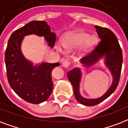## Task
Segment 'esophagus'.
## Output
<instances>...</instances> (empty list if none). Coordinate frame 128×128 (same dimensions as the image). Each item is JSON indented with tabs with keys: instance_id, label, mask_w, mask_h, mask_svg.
<instances>
[{
	"instance_id": "34e87169",
	"label": "esophagus",
	"mask_w": 128,
	"mask_h": 128,
	"mask_svg": "<svg viewBox=\"0 0 128 128\" xmlns=\"http://www.w3.org/2000/svg\"><path fill=\"white\" fill-rule=\"evenodd\" d=\"M69 65H70V63L67 60H65L63 62V63H62V66L65 68H68Z\"/></svg>"
}]
</instances>
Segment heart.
Segmentation results:
<instances>
[{
	"instance_id": "b5f03b06",
	"label": "heart",
	"mask_w": 128,
	"mask_h": 128,
	"mask_svg": "<svg viewBox=\"0 0 128 128\" xmlns=\"http://www.w3.org/2000/svg\"><path fill=\"white\" fill-rule=\"evenodd\" d=\"M98 43V38L96 36L90 34L83 31L70 33L66 35L62 40L63 47L66 50H72L81 46V52L86 54L91 50ZM61 50L60 47H58Z\"/></svg>"
}]
</instances>
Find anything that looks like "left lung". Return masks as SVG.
<instances>
[{
    "mask_svg": "<svg viewBox=\"0 0 128 128\" xmlns=\"http://www.w3.org/2000/svg\"><path fill=\"white\" fill-rule=\"evenodd\" d=\"M100 42L89 55L81 59L80 63L84 67L93 66L104 58V63L112 76L113 81L108 90L101 97L96 99H88L81 96L80 92L82 72L80 68L76 67L67 73L70 82L73 86L77 100L84 106L98 104L112 94L117 88L120 80L122 65V52L115 34L105 28L95 26Z\"/></svg>",
    "mask_w": 128,
    "mask_h": 128,
    "instance_id": "1",
    "label": "left lung"
}]
</instances>
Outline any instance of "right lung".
<instances>
[{
  "label": "right lung",
  "mask_w": 128,
  "mask_h": 128,
  "mask_svg": "<svg viewBox=\"0 0 128 128\" xmlns=\"http://www.w3.org/2000/svg\"><path fill=\"white\" fill-rule=\"evenodd\" d=\"M44 36L48 46L53 48L56 36L45 21H32L12 33L5 52L8 80L11 88L20 98L32 104L42 103L51 94L53 88L52 70L59 63L42 62L38 65L25 58L21 46L26 36Z\"/></svg>",
  "instance_id": "add662e5"
}]
</instances>
